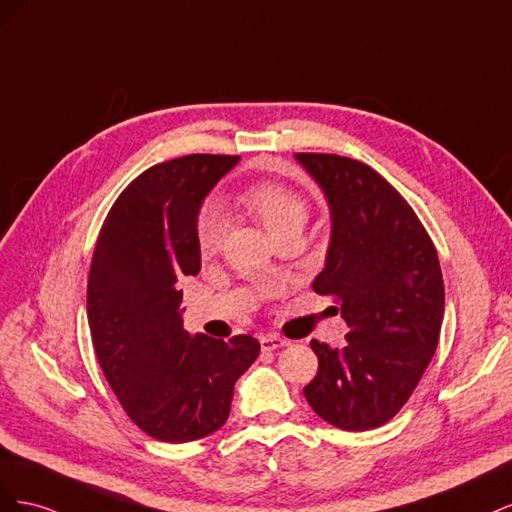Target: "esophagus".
I'll return each mask as SVG.
<instances>
[{
	"label": "esophagus",
	"instance_id": "34e87169",
	"mask_svg": "<svg viewBox=\"0 0 512 512\" xmlns=\"http://www.w3.org/2000/svg\"><path fill=\"white\" fill-rule=\"evenodd\" d=\"M288 344H290L288 339L277 337V335H265V337H260V348L265 350V352H271V350H277V348H284V346H288Z\"/></svg>",
	"mask_w": 512,
	"mask_h": 512
}]
</instances>
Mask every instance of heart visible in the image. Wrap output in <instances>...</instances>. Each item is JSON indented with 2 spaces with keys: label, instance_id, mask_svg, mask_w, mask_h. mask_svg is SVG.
<instances>
[{
  "label": "heart",
  "instance_id": "heart-1",
  "mask_svg": "<svg viewBox=\"0 0 512 512\" xmlns=\"http://www.w3.org/2000/svg\"><path fill=\"white\" fill-rule=\"evenodd\" d=\"M239 207L256 218L265 226L271 235H280L282 230L301 226L307 222L309 207L307 200L294 190L286 188L282 183L273 181H256L245 185L243 190L235 194ZM224 239V222L215 211H205L198 220L196 241L198 250L203 254H211L220 247Z\"/></svg>",
  "mask_w": 512,
  "mask_h": 512
}]
</instances>
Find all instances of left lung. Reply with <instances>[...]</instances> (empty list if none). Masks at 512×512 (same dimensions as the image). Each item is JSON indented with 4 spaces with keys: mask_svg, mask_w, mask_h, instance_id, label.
Returning a JSON list of instances; mask_svg holds the SVG:
<instances>
[{
    "mask_svg": "<svg viewBox=\"0 0 512 512\" xmlns=\"http://www.w3.org/2000/svg\"><path fill=\"white\" fill-rule=\"evenodd\" d=\"M331 209V241L314 292L350 327L344 348L312 339L318 374L303 393L324 421L376 429L404 408L438 346L444 282L427 230L393 185L359 160L297 153Z\"/></svg>",
    "mask_w": 512,
    "mask_h": 512,
    "instance_id": "8db88e82",
    "label": "left lung"
}]
</instances>
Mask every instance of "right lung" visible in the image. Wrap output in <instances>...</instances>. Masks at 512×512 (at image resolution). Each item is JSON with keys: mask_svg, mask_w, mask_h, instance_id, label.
I'll return each mask as SVG.
<instances>
[{"mask_svg": "<svg viewBox=\"0 0 512 512\" xmlns=\"http://www.w3.org/2000/svg\"><path fill=\"white\" fill-rule=\"evenodd\" d=\"M237 162L194 153L147 168L108 211L91 258L87 320L98 363L123 410L162 442L218 431L260 352L252 335L192 337L179 309V280L200 271V205Z\"/></svg>", "mask_w": 512, "mask_h": 512, "instance_id": "1", "label": "right lung"}]
</instances>
